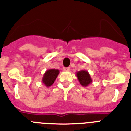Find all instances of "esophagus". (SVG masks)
Segmentation results:
<instances>
[{
    "label": "esophagus",
    "instance_id": "34e87169",
    "mask_svg": "<svg viewBox=\"0 0 131 131\" xmlns=\"http://www.w3.org/2000/svg\"><path fill=\"white\" fill-rule=\"evenodd\" d=\"M69 69H70V68H63V71H69Z\"/></svg>",
    "mask_w": 131,
    "mask_h": 131
}]
</instances>
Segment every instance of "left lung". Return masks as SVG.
<instances>
[{
	"mask_svg": "<svg viewBox=\"0 0 131 131\" xmlns=\"http://www.w3.org/2000/svg\"><path fill=\"white\" fill-rule=\"evenodd\" d=\"M76 76L78 79L79 82L83 86H87L91 84L92 80L91 79L90 74L86 70H81V71L76 72Z\"/></svg>",
	"mask_w": 131,
	"mask_h": 131,
	"instance_id": "left-lung-1",
	"label": "left lung"
}]
</instances>
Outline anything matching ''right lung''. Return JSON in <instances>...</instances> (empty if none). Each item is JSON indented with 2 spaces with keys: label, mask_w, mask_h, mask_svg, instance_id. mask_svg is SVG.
Returning a JSON list of instances; mask_svg holds the SVG:
<instances>
[{
  "label": "right lung",
  "mask_w": 131,
  "mask_h": 131,
  "mask_svg": "<svg viewBox=\"0 0 131 131\" xmlns=\"http://www.w3.org/2000/svg\"><path fill=\"white\" fill-rule=\"evenodd\" d=\"M60 71L58 69H50L45 71L43 77L42 79V82L45 86L50 87L53 84L55 81L56 79L59 75Z\"/></svg>",
  "instance_id": "add662e5"
}]
</instances>
